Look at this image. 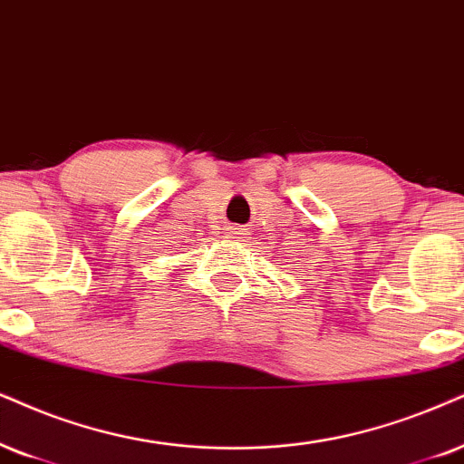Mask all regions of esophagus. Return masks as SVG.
Here are the masks:
<instances>
[{"label":"esophagus","mask_w":464,"mask_h":464,"mask_svg":"<svg viewBox=\"0 0 464 464\" xmlns=\"http://www.w3.org/2000/svg\"><path fill=\"white\" fill-rule=\"evenodd\" d=\"M228 233H231V236H244V228L242 227H231V228H228Z\"/></svg>","instance_id":"34e87169"}]
</instances>
